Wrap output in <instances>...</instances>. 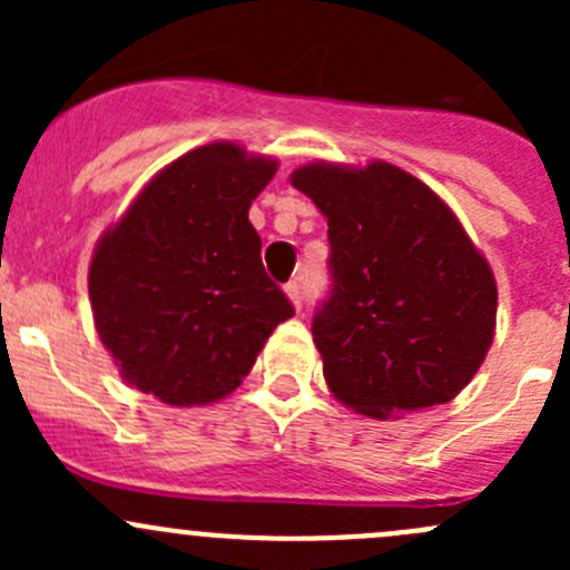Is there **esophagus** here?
Here are the masks:
<instances>
[{
    "mask_svg": "<svg viewBox=\"0 0 570 570\" xmlns=\"http://www.w3.org/2000/svg\"><path fill=\"white\" fill-rule=\"evenodd\" d=\"M284 292H286V297H289V301H292V306H295V308L303 306V286H301V281H289V284L284 286Z\"/></svg>",
    "mask_w": 570,
    "mask_h": 570,
    "instance_id": "obj_1",
    "label": "esophagus"
}]
</instances>
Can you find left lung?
I'll use <instances>...</instances> for the list:
<instances>
[{"label": "left lung", "instance_id": "8db88e82", "mask_svg": "<svg viewBox=\"0 0 570 570\" xmlns=\"http://www.w3.org/2000/svg\"><path fill=\"white\" fill-rule=\"evenodd\" d=\"M292 187L327 217L312 333L333 396L389 419L461 394L493 342L497 281L450 206L389 163L303 165Z\"/></svg>", "mask_w": 570, "mask_h": 570}]
</instances>
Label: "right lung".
<instances>
[{
	"mask_svg": "<svg viewBox=\"0 0 570 570\" xmlns=\"http://www.w3.org/2000/svg\"><path fill=\"white\" fill-rule=\"evenodd\" d=\"M275 168L234 142L193 148L99 239L90 306L129 386L178 407L223 400L295 314L264 273L248 220Z\"/></svg>",
	"mask_w": 570,
	"mask_h": 570,
	"instance_id": "1",
	"label": "right lung"
}]
</instances>
